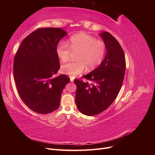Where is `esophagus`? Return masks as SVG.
Here are the masks:
<instances>
[{
	"instance_id": "34e87169",
	"label": "esophagus",
	"mask_w": 155,
	"mask_h": 155,
	"mask_svg": "<svg viewBox=\"0 0 155 155\" xmlns=\"http://www.w3.org/2000/svg\"><path fill=\"white\" fill-rule=\"evenodd\" d=\"M70 81H71V82H73V81H74V78H72V77H70Z\"/></svg>"
}]
</instances>
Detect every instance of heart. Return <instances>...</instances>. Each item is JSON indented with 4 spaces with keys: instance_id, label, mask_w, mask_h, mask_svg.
<instances>
[{
    "instance_id": "heart-1",
    "label": "heart",
    "mask_w": 155,
    "mask_h": 155,
    "mask_svg": "<svg viewBox=\"0 0 155 155\" xmlns=\"http://www.w3.org/2000/svg\"><path fill=\"white\" fill-rule=\"evenodd\" d=\"M66 42L60 41L57 45L55 51L62 61H66L72 55L77 53L76 61H71L61 65V70L67 75L74 77L85 71L92 70L101 63L104 59L106 46L104 41L85 33L74 35Z\"/></svg>"
}]
</instances>
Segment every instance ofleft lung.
I'll return each mask as SVG.
<instances>
[{
    "instance_id": "1",
    "label": "left lung",
    "mask_w": 155,
    "mask_h": 155,
    "mask_svg": "<svg viewBox=\"0 0 155 155\" xmlns=\"http://www.w3.org/2000/svg\"><path fill=\"white\" fill-rule=\"evenodd\" d=\"M100 36L105 44L107 54L99 67L83 76L91 83L74 79L76 106L87 116L100 114L113 103L125 75V58L120 43L109 32H103Z\"/></svg>"
}]
</instances>
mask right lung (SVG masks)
I'll return each instance as SVG.
<instances>
[{"label":"right lung","instance_id":"1","mask_svg":"<svg viewBox=\"0 0 155 155\" xmlns=\"http://www.w3.org/2000/svg\"><path fill=\"white\" fill-rule=\"evenodd\" d=\"M66 35L59 28H40L23 39L14 58L13 78L18 94L37 113L57 110L70 81L64 74L54 78L60 68L56 46Z\"/></svg>","mask_w":155,"mask_h":155}]
</instances>
